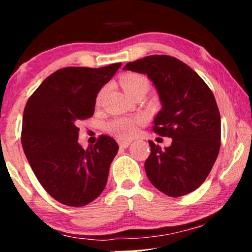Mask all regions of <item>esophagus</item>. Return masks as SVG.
Wrapping results in <instances>:
<instances>
[{"mask_svg": "<svg viewBox=\"0 0 252 252\" xmlns=\"http://www.w3.org/2000/svg\"><path fill=\"white\" fill-rule=\"evenodd\" d=\"M132 143V140H125V139H118V144L120 148H127Z\"/></svg>", "mask_w": 252, "mask_h": 252, "instance_id": "esophagus-1", "label": "esophagus"}]
</instances>
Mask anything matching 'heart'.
Masks as SVG:
<instances>
[{"instance_id": "1", "label": "heart", "mask_w": 252, "mask_h": 252, "mask_svg": "<svg viewBox=\"0 0 252 252\" xmlns=\"http://www.w3.org/2000/svg\"><path fill=\"white\" fill-rule=\"evenodd\" d=\"M120 85H122L126 94L129 95L134 92L139 91V89H148L149 81L144 75L137 73H127L123 75L122 79H120ZM141 123H142L141 117H136V118H118L110 123L109 128L117 135L128 137L136 132V127Z\"/></svg>"}]
</instances>
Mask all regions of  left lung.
Masks as SVG:
<instances>
[{"label":"left lung","mask_w":252,"mask_h":252,"mask_svg":"<svg viewBox=\"0 0 252 252\" xmlns=\"http://www.w3.org/2000/svg\"><path fill=\"white\" fill-rule=\"evenodd\" d=\"M124 70L147 74L153 82L161 103L154 130L172 139L164 149L149 141L148 179L171 197L194 191L205 181L220 149V113L211 89L192 68L167 55L129 62Z\"/></svg>","instance_id":"1"}]
</instances>
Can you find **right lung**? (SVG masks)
<instances>
[{
    "instance_id": "add662e5",
    "label": "right lung",
    "mask_w": 252,
    "mask_h": 252,
    "mask_svg": "<svg viewBox=\"0 0 252 252\" xmlns=\"http://www.w3.org/2000/svg\"><path fill=\"white\" fill-rule=\"evenodd\" d=\"M120 66L61 68L44 79L26 103L24 153L41 186L62 204L87 205L104 190L118 144L101 135L85 150L78 142L77 124L94 115L98 92Z\"/></svg>"
}]
</instances>
